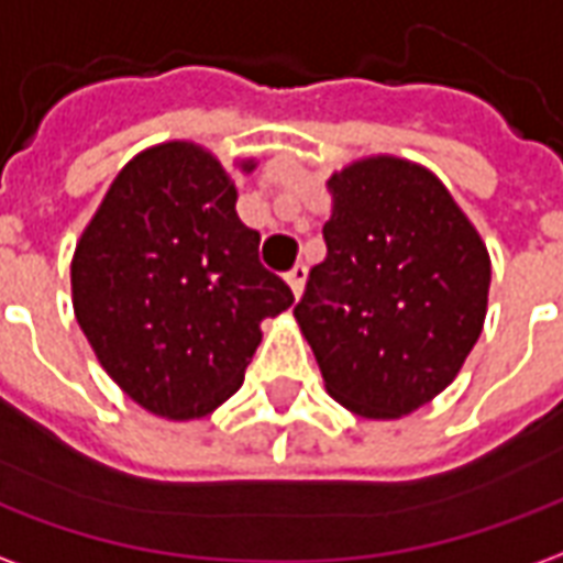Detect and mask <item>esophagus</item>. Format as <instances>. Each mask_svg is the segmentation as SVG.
<instances>
[{"mask_svg": "<svg viewBox=\"0 0 563 563\" xmlns=\"http://www.w3.org/2000/svg\"><path fill=\"white\" fill-rule=\"evenodd\" d=\"M305 280H307L305 265H295V268L286 274V283H289V289H292L295 298H301V292H305Z\"/></svg>", "mask_w": 563, "mask_h": 563, "instance_id": "obj_1", "label": "esophagus"}]
</instances>
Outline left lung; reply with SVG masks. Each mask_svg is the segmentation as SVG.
I'll use <instances>...</instances> for the list:
<instances>
[{
    "label": "left lung",
    "mask_w": 563,
    "mask_h": 563,
    "mask_svg": "<svg viewBox=\"0 0 563 563\" xmlns=\"http://www.w3.org/2000/svg\"><path fill=\"white\" fill-rule=\"evenodd\" d=\"M329 256L295 322L334 401L401 419L459 377L488 313L492 256L443 180L389 153L325 180Z\"/></svg>",
    "instance_id": "8db88e82"
}]
</instances>
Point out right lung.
<instances>
[{"mask_svg":"<svg viewBox=\"0 0 563 563\" xmlns=\"http://www.w3.org/2000/svg\"><path fill=\"white\" fill-rule=\"evenodd\" d=\"M250 174L256 159H234ZM232 172L196 141L120 168L71 256V307L104 374L147 413L192 422L232 398L262 322L292 307L258 265Z\"/></svg>","mask_w":563,"mask_h":563,"instance_id":"add662e5","label":"right lung"}]
</instances>
